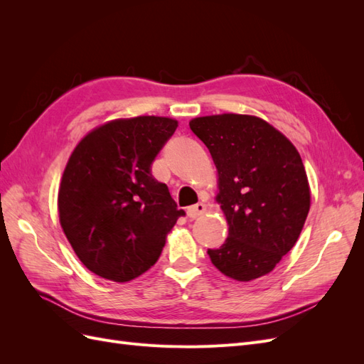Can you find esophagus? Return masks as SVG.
Returning a JSON list of instances; mask_svg holds the SVG:
<instances>
[{"instance_id": "1", "label": "esophagus", "mask_w": 364, "mask_h": 364, "mask_svg": "<svg viewBox=\"0 0 364 364\" xmlns=\"http://www.w3.org/2000/svg\"><path fill=\"white\" fill-rule=\"evenodd\" d=\"M205 211H206V205L202 203V202L196 203V205H193V206L186 209V213H188L190 218H197L199 215H202Z\"/></svg>"}]
</instances>
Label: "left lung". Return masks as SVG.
Listing matches in <instances>:
<instances>
[{
    "label": "left lung",
    "instance_id": "obj_1",
    "mask_svg": "<svg viewBox=\"0 0 364 364\" xmlns=\"http://www.w3.org/2000/svg\"><path fill=\"white\" fill-rule=\"evenodd\" d=\"M218 171L217 202L229 234L211 262L226 277L252 281L291 250L310 211V186L299 151L281 132L252 115L190 121Z\"/></svg>",
    "mask_w": 364,
    "mask_h": 364
}]
</instances>
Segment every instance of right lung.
I'll return each mask as SVG.
<instances>
[{
	"mask_svg": "<svg viewBox=\"0 0 364 364\" xmlns=\"http://www.w3.org/2000/svg\"><path fill=\"white\" fill-rule=\"evenodd\" d=\"M178 127L165 117L115 119L73 151L59 190V217L75 255L92 273L127 282L161 257L185 215L151 164Z\"/></svg>",
	"mask_w": 364,
	"mask_h": 364,
	"instance_id": "add662e5",
	"label": "right lung"
}]
</instances>
